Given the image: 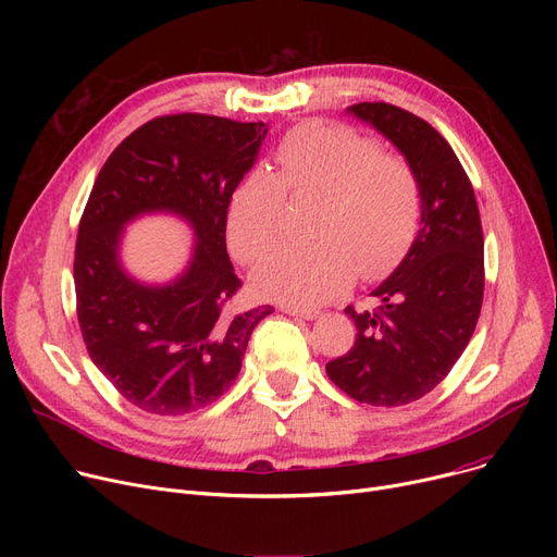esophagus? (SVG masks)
Listing matches in <instances>:
<instances>
[{
  "label": "esophagus",
  "instance_id": "esophagus-1",
  "mask_svg": "<svg viewBox=\"0 0 557 557\" xmlns=\"http://www.w3.org/2000/svg\"><path fill=\"white\" fill-rule=\"evenodd\" d=\"M282 311H286L288 315H298V318H305V320H315L320 318V311L318 309H309V307H294V305H284Z\"/></svg>",
  "mask_w": 557,
  "mask_h": 557
}]
</instances>
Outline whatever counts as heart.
<instances>
[{
    "label": "heart",
    "mask_w": 557,
    "mask_h": 557,
    "mask_svg": "<svg viewBox=\"0 0 557 557\" xmlns=\"http://www.w3.org/2000/svg\"><path fill=\"white\" fill-rule=\"evenodd\" d=\"M280 171L252 169L234 187L225 237L239 261L255 263L284 232L286 191L318 194L311 244L282 246L255 269L261 296L294 305L327 302L361 280H382L413 246L422 189L413 164L372 137L327 122H305L277 144Z\"/></svg>",
    "instance_id": "b5f03b06"
}]
</instances>
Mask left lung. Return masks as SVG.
<instances>
[{"mask_svg": "<svg viewBox=\"0 0 557 557\" xmlns=\"http://www.w3.org/2000/svg\"><path fill=\"white\" fill-rule=\"evenodd\" d=\"M413 164L422 227L395 269L372 290L379 307L345 313L357 341L327 363L332 382L372 406L411 404L449 374L470 343L483 305V227L470 178L449 141L418 114L384 101L349 106Z\"/></svg>", "mask_w": 557, "mask_h": 557, "instance_id": "1", "label": "left lung"}]
</instances>
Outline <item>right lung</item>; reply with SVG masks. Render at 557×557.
<instances>
[{
    "instance_id": "1",
    "label": "right lung",
    "mask_w": 557,
    "mask_h": 557,
    "mask_svg": "<svg viewBox=\"0 0 557 557\" xmlns=\"http://www.w3.org/2000/svg\"><path fill=\"white\" fill-rule=\"evenodd\" d=\"M267 137L261 122L181 112L133 131L106 160L78 223L76 315L87 355L124 399L185 416L237 379L252 330L273 307L232 311L242 288L225 248V212ZM146 211L187 218L199 242L190 269L144 287L119 267L123 225Z\"/></svg>"
}]
</instances>
